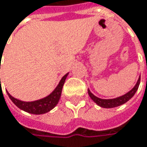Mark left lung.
<instances>
[{
    "instance_id": "left-lung-1",
    "label": "left lung",
    "mask_w": 147,
    "mask_h": 147,
    "mask_svg": "<svg viewBox=\"0 0 147 147\" xmlns=\"http://www.w3.org/2000/svg\"><path fill=\"white\" fill-rule=\"evenodd\" d=\"M140 82V76H139L136 84L134 86V88L131 90H129L128 93L124 94L123 95H121V96L114 98V99H100V98L95 96L94 94H93L89 89H88V95L90 96V98L94 100V102L96 103L99 106L103 107V108H114V107L122 105L126 102H128L134 95L136 91L138 90Z\"/></svg>"
}]
</instances>
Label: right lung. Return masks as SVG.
Listing matches in <instances>:
<instances>
[{"instance_id":"1","label":"right lung","mask_w":147,"mask_h":147,"mask_svg":"<svg viewBox=\"0 0 147 147\" xmlns=\"http://www.w3.org/2000/svg\"><path fill=\"white\" fill-rule=\"evenodd\" d=\"M68 74L69 73L65 74L61 78L59 84L57 85V87L53 89V91L52 93H50L47 96H46L44 98L37 100L23 101V100H18L14 97H13L7 91V93L15 105L18 106L22 111H24L30 114H36V115L44 114V113L50 111L51 110H53L59 101V99L61 97L62 88H63L64 83L65 82V79H66Z\"/></svg>"}]
</instances>
